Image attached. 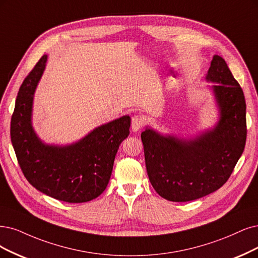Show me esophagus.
<instances>
[{
  "label": "esophagus",
  "instance_id": "34e87169",
  "mask_svg": "<svg viewBox=\"0 0 258 258\" xmlns=\"http://www.w3.org/2000/svg\"><path fill=\"white\" fill-rule=\"evenodd\" d=\"M144 123L145 122H144V120H142L141 117L137 116V114L133 116L132 117V131H134V132L139 131L142 127V125H144Z\"/></svg>",
  "mask_w": 258,
  "mask_h": 258
}]
</instances>
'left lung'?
<instances>
[{"label": "left lung", "instance_id": "obj_1", "mask_svg": "<svg viewBox=\"0 0 258 258\" xmlns=\"http://www.w3.org/2000/svg\"><path fill=\"white\" fill-rule=\"evenodd\" d=\"M206 80L217 83L213 88L221 112L213 131L194 140L164 137L149 128L141 134L150 182L169 201H192L216 191L244 150V95L221 56H214Z\"/></svg>", "mask_w": 258, "mask_h": 258}]
</instances>
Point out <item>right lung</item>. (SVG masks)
<instances>
[{
    "instance_id": "obj_1",
    "label": "right lung",
    "mask_w": 258,
    "mask_h": 258,
    "mask_svg": "<svg viewBox=\"0 0 258 258\" xmlns=\"http://www.w3.org/2000/svg\"><path fill=\"white\" fill-rule=\"evenodd\" d=\"M46 58L43 55L38 60L19 89L11 122L13 147L25 178L36 189L59 201L88 202L107 187L119 146L130 135L131 118L104 124L72 146L43 145L33 131L31 116Z\"/></svg>"
}]
</instances>
